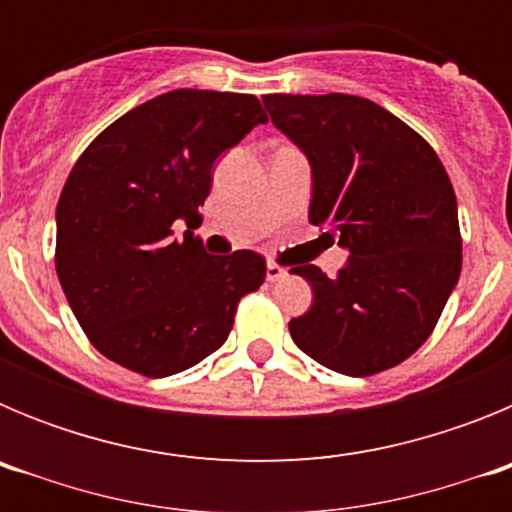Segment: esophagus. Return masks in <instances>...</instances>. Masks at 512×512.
<instances>
[{
	"instance_id": "1",
	"label": "esophagus",
	"mask_w": 512,
	"mask_h": 512,
	"mask_svg": "<svg viewBox=\"0 0 512 512\" xmlns=\"http://www.w3.org/2000/svg\"><path fill=\"white\" fill-rule=\"evenodd\" d=\"M287 277V269L279 264H274V261H269L266 264V282H279V279Z\"/></svg>"
}]
</instances>
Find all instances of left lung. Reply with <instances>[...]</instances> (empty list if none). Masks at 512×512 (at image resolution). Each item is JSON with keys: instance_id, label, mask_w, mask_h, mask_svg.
Returning <instances> with one entry per match:
<instances>
[{"instance_id": "left-lung-1", "label": "left lung", "mask_w": 512, "mask_h": 512, "mask_svg": "<svg viewBox=\"0 0 512 512\" xmlns=\"http://www.w3.org/2000/svg\"><path fill=\"white\" fill-rule=\"evenodd\" d=\"M271 122L307 156L310 223L348 261L338 277L292 269L312 307L297 348L346 377L392 369L431 336L461 274L456 194L441 158L400 117L354 94H266Z\"/></svg>"}]
</instances>
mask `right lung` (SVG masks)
<instances>
[{
  "label": "right lung",
  "mask_w": 512,
  "mask_h": 512,
  "mask_svg": "<svg viewBox=\"0 0 512 512\" xmlns=\"http://www.w3.org/2000/svg\"><path fill=\"white\" fill-rule=\"evenodd\" d=\"M266 122L253 94L174 89L125 112L89 143L56 207V271L99 354L169 377L223 346L241 297L264 284L256 251L210 256L202 223L212 164Z\"/></svg>",
  "instance_id": "obj_1"
}]
</instances>
